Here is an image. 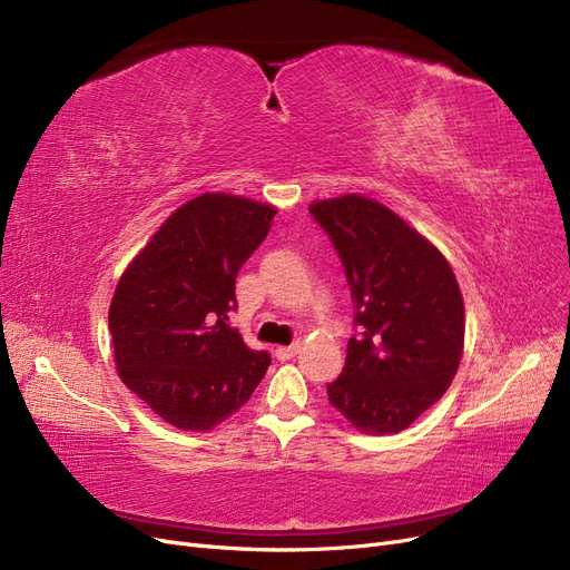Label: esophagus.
<instances>
[{"instance_id": "esophagus-1", "label": "esophagus", "mask_w": 570, "mask_h": 570, "mask_svg": "<svg viewBox=\"0 0 570 570\" xmlns=\"http://www.w3.org/2000/svg\"><path fill=\"white\" fill-rule=\"evenodd\" d=\"M295 354H298V342L288 344V346H277V350H275L277 361H291Z\"/></svg>"}]
</instances>
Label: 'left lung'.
I'll use <instances>...</instances> for the list:
<instances>
[{"instance_id": "8db88e82", "label": "left lung", "mask_w": 570, "mask_h": 570, "mask_svg": "<svg viewBox=\"0 0 570 570\" xmlns=\"http://www.w3.org/2000/svg\"><path fill=\"white\" fill-rule=\"evenodd\" d=\"M309 214L335 246L356 309L328 401L363 433H399L456 375L465 318L454 272L426 237L370 197L321 200Z\"/></svg>"}]
</instances>
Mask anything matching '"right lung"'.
Masks as SVG:
<instances>
[{
  "label": "right lung",
  "instance_id": "right-lung-1",
  "mask_svg": "<svg viewBox=\"0 0 570 570\" xmlns=\"http://www.w3.org/2000/svg\"><path fill=\"white\" fill-rule=\"evenodd\" d=\"M277 209L205 193L171 214L122 272L109 307L118 375L167 424L209 431L252 399L269 365L228 326L237 272Z\"/></svg>",
  "mask_w": 570,
  "mask_h": 570
}]
</instances>
